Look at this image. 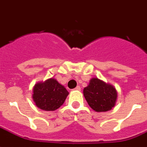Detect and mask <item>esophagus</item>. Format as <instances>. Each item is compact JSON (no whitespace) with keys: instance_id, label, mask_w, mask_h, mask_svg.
I'll list each match as a JSON object with an SVG mask.
<instances>
[{"instance_id":"1","label":"esophagus","mask_w":147,"mask_h":147,"mask_svg":"<svg viewBox=\"0 0 147 147\" xmlns=\"http://www.w3.org/2000/svg\"><path fill=\"white\" fill-rule=\"evenodd\" d=\"M74 90H80V86H78V87H76V88H74Z\"/></svg>"}]
</instances>
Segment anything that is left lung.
Here are the masks:
<instances>
[{"instance_id": "8db88e82", "label": "left lung", "mask_w": 147, "mask_h": 147, "mask_svg": "<svg viewBox=\"0 0 147 147\" xmlns=\"http://www.w3.org/2000/svg\"><path fill=\"white\" fill-rule=\"evenodd\" d=\"M84 95L91 109L96 111L111 110L117 98L115 88L98 78H92L84 89Z\"/></svg>"}]
</instances>
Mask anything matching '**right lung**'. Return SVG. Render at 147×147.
Returning a JSON list of instances; mask_svg holds the SVG:
<instances>
[{
	"label": "right lung",
	"mask_w": 147,
	"mask_h": 147,
	"mask_svg": "<svg viewBox=\"0 0 147 147\" xmlns=\"http://www.w3.org/2000/svg\"><path fill=\"white\" fill-rule=\"evenodd\" d=\"M69 92L55 79L36 84L33 88V101L44 111H54L64 103Z\"/></svg>",
	"instance_id": "add662e5"
}]
</instances>
